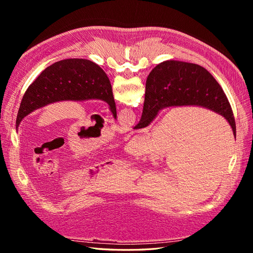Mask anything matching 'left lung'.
I'll use <instances>...</instances> for the list:
<instances>
[{
	"label": "left lung",
	"mask_w": 253,
	"mask_h": 253,
	"mask_svg": "<svg viewBox=\"0 0 253 253\" xmlns=\"http://www.w3.org/2000/svg\"><path fill=\"white\" fill-rule=\"evenodd\" d=\"M100 99L117 117L116 104L108 76L89 60L66 59L46 67L30 84L20 104L16 127L28 114L52 102Z\"/></svg>",
	"instance_id": "8db88e82"
}]
</instances>
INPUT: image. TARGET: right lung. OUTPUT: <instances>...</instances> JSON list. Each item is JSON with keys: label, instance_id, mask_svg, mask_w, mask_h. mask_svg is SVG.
<instances>
[{"label": "right lung", "instance_id": "obj_1", "mask_svg": "<svg viewBox=\"0 0 253 253\" xmlns=\"http://www.w3.org/2000/svg\"><path fill=\"white\" fill-rule=\"evenodd\" d=\"M181 105H200L216 112L236 135L230 103L213 76L200 65L174 60L158 64L148 76L141 119L134 128L149 126L164 108Z\"/></svg>", "mask_w": 253, "mask_h": 253}]
</instances>
